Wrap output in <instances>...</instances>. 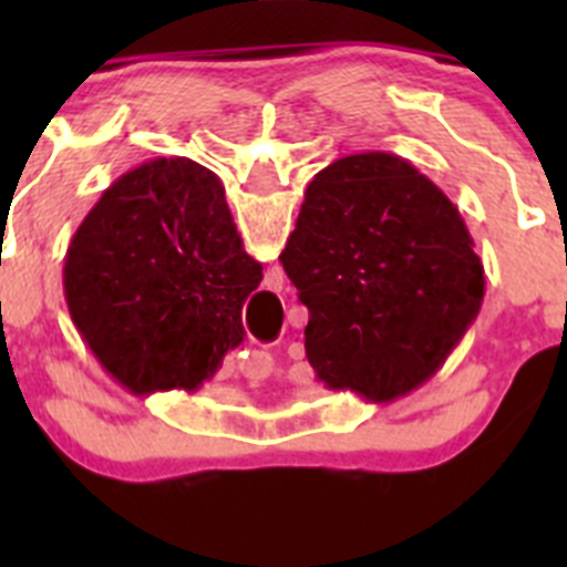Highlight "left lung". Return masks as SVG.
I'll return each instance as SVG.
<instances>
[{
    "mask_svg": "<svg viewBox=\"0 0 567 567\" xmlns=\"http://www.w3.org/2000/svg\"><path fill=\"white\" fill-rule=\"evenodd\" d=\"M280 264L309 309L307 358L320 383L374 403L437 374L483 307V260L463 215L394 153L320 169Z\"/></svg>",
    "mask_w": 567,
    "mask_h": 567,
    "instance_id": "left-lung-1",
    "label": "left lung"
}]
</instances>
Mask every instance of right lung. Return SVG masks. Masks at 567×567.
<instances>
[{
	"label": "right lung",
	"mask_w": 567,
	"mask_h": 567,
	"mask_svg": "<svg viewBox=\"0 0 567 567\" xmlns=\"http://www.w3.org/2000/svg\"><path fill=\"white\" fill-rule=\"evenodd\" d=\"M264 267L244 252L218 175L155 158L115 178L64 258V298L99 363L133 392L198 389L244 340Z\"/></svg>",
	"instance_id": "add662e5"
}]
</instances>
